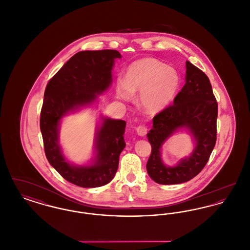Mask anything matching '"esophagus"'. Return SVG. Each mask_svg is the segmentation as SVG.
I'll use <instances>...</instances> for the list:
<instances>
[{
	"mask_svg": "<svg viewBox=\"0 0 250 250\" xmlns=\"http://www.w3.org/2000/svg\"><path fill=\"white\" fill-rule=\"evenodd\" d=\"M137 134L139 135V136H141V137H144V136H146V134H147V132H148V128H147V126H145V125H139L138 127H137Z\"/></svg>",
	"mask_w": 250,
	"mask_h": 250,
	"instance_id": "esophagus-1",
	"label": "esophagus"
}]
</instances>
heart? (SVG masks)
Here are the masks:
<instances>
[{"label": "heart", "mask_w": 250, "mask_h": 250, "mask_svg": "<svg viewBox=\"0 0 250 250\" xmlns=\"http://www.w3.org/2000/svg\"><path fill=\"white\" fill-rule=\"evenodd\" d=\"M179 86L180 76L174 68L154 58H143L127 67L125 83L119 81L116 91L120 98L125 101L140 92L141 107L147 112L157 113L173 101Z\"/></svg>", "instance_id": "1"}]
</instances>
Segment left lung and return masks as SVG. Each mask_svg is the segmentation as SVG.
<instances>
[{"label":"left lung","instance_id":"obj_1","mask_svg":"<svg viewBox=\"0 0 250 250\" xmlns=\"http://www.w3.org/2000/svg\"><path fill=\"white\" fill-rule=\"evenodd\" d=\"M186 83L173 104L157 113L147 134L152 152L147 162L149 176L160 185H176L198 175L207 164L216 142L217 102L206 74L186 62ZM181 128L191 131L196 146L192 154L174 167H166L160 155L162 144Z\"/></svg>","mask_w":250,"mask_h":250}]
</instances>
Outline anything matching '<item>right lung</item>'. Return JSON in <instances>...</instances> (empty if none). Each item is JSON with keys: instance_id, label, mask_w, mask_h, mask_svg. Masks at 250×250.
Returning a JSON list of instances; mask_svg holds the SVG:
<instances>
[{"instance_id": "right-lung-1", "label": "right lung", "mask_w": 250, "mask_h": 250, "mask_svg": "<svg viewBox=\"0 0 250 250\" xmlns=\"http://www.w3.org/2000/svg\"><path fill=\"white\" fill-rule=\"evenodd\" d=\"M115 49L85 50L76 53L48 82L40 113V129L49 164L78 187L98 188L107 185L116 173L119 156L125 143L126 123L103 118L95 135V156L92 165L70 164L59 145L60 121L68 112L92 104L97 95L112 83L114 60L121 58Z\"/></svg>"}]
</instances>
